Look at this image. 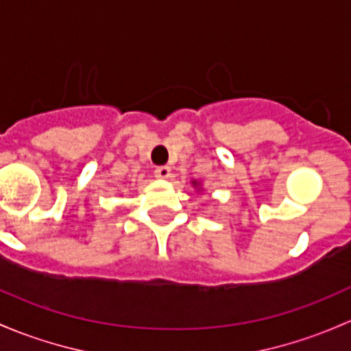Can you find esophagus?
Here are the masks:
<instances>
[{"label": "esophagus", "mask_w": 351, "mask_h": 351, "mask_svg": "<svg viewBox=\"0 0 351 351\" xmlns=\"http://www.w3.org/2000/svg\"><path fill=\"white\" fill-rule=\"evenodd\" d=\"M155 177H157V179H169V177H171V167H167V165L157 167L155 169Z\"/></svg>", "instance_id": "34e87169"}]
</instances>
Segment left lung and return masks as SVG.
Masks as SVG:
<instances>
[{
    "label": "left lung",
    "instance_id": "obj_1",
    "mask_svg": "<svg viewBox=\"0 0 351 351\" xmlns=\"http://www.w3.org/2000/svg\"><path fill=\"white\" fill-rule=\"evenodd\" d=\"M193 184H194V186H197V182H196V180H194V182H193Z\"/></svg>",
    "mask_w": 351,
    "mask_h": 351
}]
</instances>
